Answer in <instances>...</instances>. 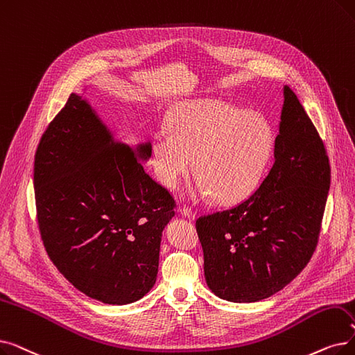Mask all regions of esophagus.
I'll return each instance as SVG.
<instances>
[{
	"label": "esophagus",
	"instance_id": "obj_1",
	"mask_svg": "<svg viewBox=\"0 0 355 355\" xmlns=\"http://www.w3.org/2000/svg\"><path fill=\"white\" fill-rule=\"evenodd\" d=\"M178 211H180L182 216H186V218H189V219H194V218H196V211H194L193 209L187 207V206H181V207L178 209Z\"/></svg>",
	"mask_w": 355,
	"mask_h": 355
}]
</instances>
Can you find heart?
<instances>
[{
	"label": "heart",
	"mask_w": 355,
	"mask_h": 355,
	"mask_svg": "<svg viewBox=\"0 0 355 355\" xmlns=\"http://www.w3.org/2000/svg\"><path fill=\"white\" fill-rule=\"evenodd\" d=\"M275 133L266 116L214 100H197L169 117V132L153 139L158 180L175 189L194 169L196 194H213L216 202L235 205L248 198L271 162Z\"/></svg>",
	"instance_id": "1"
}]
</instances>
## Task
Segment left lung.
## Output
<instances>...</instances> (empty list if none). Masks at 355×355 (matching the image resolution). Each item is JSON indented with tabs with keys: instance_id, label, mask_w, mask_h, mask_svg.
<instances>
[{
	"instance_id": "left-lung-1",
	"label": "left lung",
	"mask_w": 355,
	"mask_h": 355,
	"mask_svg": "<svg viewBox=\"0 0 355 355\" xmlns=\"http://www.w3.org/2000/svg\"><path fill=\"white\" fill-rule=\"evenodd\" d=\"M274 159L254 194L196 220L206 283L229 302H258L280 291L318 245L331 165L311 117L287 85Z\"/></svg>"
}]
</instances>
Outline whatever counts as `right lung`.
<instances>
[{
	"instance_id": "obj_1",
	"label": "right lung",
	"mask_w": 355,
	"mask_h": 355,
	"mask_svg": "<svg viewBox=\"0 0 355 355\" xmlns=\"http://www.w3.org/2000/svg\"><path fill=\"white\" fill-rule=\"evenodd\" d=\"M150 157V145L139 146ZM136 150L71 94L35 155L39 232L52 263L91 299L139 300L157 282L165 225L175 200L144 169Z\"/></svg>"
}]
</instances>
